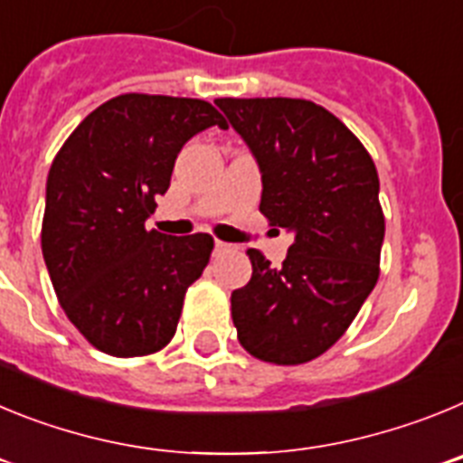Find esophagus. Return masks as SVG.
<instances>
[{
    "mask_svg": "<svg viewBox=\"0 0 463 463\" xmlns=\"http://www.w3.org/2000/svg\"><path fill=\"white\" fill-rule=\"evenodd\" d=\"M236 245L227 243V241H215V252H229V250H234Z\"/></svg>",
    "mask_w": 463,
    "mask_h": 463,
    "instance_id": "34e87169",
    "label": "esophagus"
}]
</instances>
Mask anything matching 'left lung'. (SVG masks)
Returning a JSON list of instances; mask_svg holds the SVG:
<instances>
[{"instance_id":"8db88e82","label":"left lung","mask_w":463,"mask_h":463,"mask_svg":"<svg viewBox=\"0 0 463 463\" xmlns=\"http://www.w3.org/2000/svg\"><path fill=\"white\" fill-rule=\"evenodd\" d=\"M261 174L260 211L294 234L280 269L250 248L232 292L241 345L261 362L304 364L345 334L380 276L384 215L373 159L334 113L306 99H215Z\"/></svg>"}]
</instances>
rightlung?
<instances>
[{"label":"right lung","mask_w":463,"mask_h":463,"mask_svg":"<svg viewBox=\"0 0 463 463\" xmlns=\"http://www.w3.org/2000/svg\"><path fill=\"white\" fill-rule=\"evenodd\" d=\"M227 127L203 99L120 94L94 109L52 159L41 250L60 306L97 350L153 354L174 338L208 234L146 229L194 134Z\"/></svg>","instance_id":"add662e5"}]
</instances>
